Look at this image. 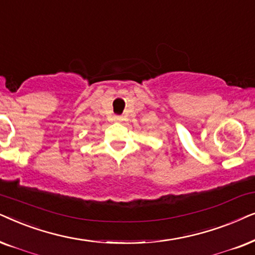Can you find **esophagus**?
<instances>
[{
  "label": "esophagus",
  "instance_id": "1",
  "mask_svg": "<svg viewBox=\"0 0 255 255\" xmlns=\"http://www.w3.org/2000/svg\"><path fill=\"white\" fill-rule=\"evenodd\" d=\"M114 120L115 121H121L122 117H121V115H114Z\"/></svg>",
  "mask_w": 255,
  "mask_h": 255
}]
</instances>
